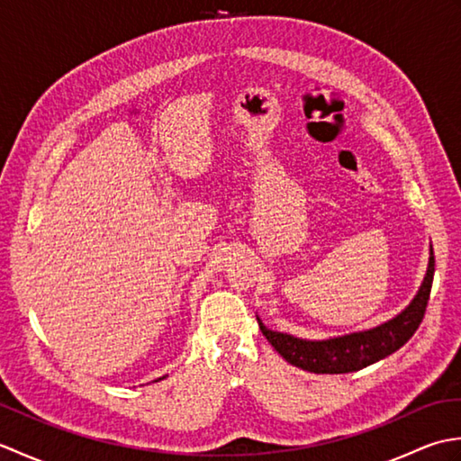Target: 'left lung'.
I'll return each instance as SVG.
<instances>
[{"instance_id":"left-lung-1","label":"left lung","mask_w":461,"mask_h":461,"mask_svg":"<svg viewBox=\"0 0 461 461\" xmlns=\"http://www.w3.org/2000/svg\"><path fill=\"white\" fill-rule=\"evenodd\" d=\"M434 266L436 261L432 251L428 273L414 301L398 317L376 329L352 332V335L329 340H303L285 335V332L269 330L263 327L261 321L259 329L269 340V345L293 366L315 372V375H345V372L360 370L393 355L412 339L428 307L434 281Z\"/></svg>"}]
</instances>
